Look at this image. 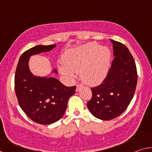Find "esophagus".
Instances as JSON below:
<instances>
[{
  "mask_svg": "<svg viewBox=\"0 0 152 152\" xmlns=\"http://www.w3.org/2000/svg\"><path fill=\"white\" fill-rule=\"evenodd\" d=\"M82 86L80 85V84H77L76 85V92H78L82 88Z\"/></svg>",
  "mask_w": 152,
  "mask_h": 152,
  "instance_id": "1",
  "label": "esophagus"
}]
</instances>
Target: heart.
<instances>
[{
    "instance_id": "obj_1",
    "label": "heart",
    "mask_w": 152,
    "mask_h": 152,
    "mask_svg": "<svg viewBox=\"0 0 152 152\" xmlns=\"http://www.w3.org/2000/svg\"><path fill=\"white\" fill-rule=\"evenodd\" d=\"M111 52L107 47L90 42L66 51L64 64L58 66L60 72L68 79L80 72L82 80L90 85H96L104 80L109 71Z\"/></svg>"
}]
</instances>
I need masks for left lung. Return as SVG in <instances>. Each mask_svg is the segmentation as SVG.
Listing matches in <instances>:
<instances>
[{
  "label": "left lung",
  "mask_w": 152,
  "mask_h": 152,
  "mask_svg": "<svg viewBox=\"0 0 152 152\" xmlns=\"http://www.w3.org/2000/svg\"><path fill=\"white\" fill-rule=\"evenodd\" d=\"M110 42L115 56L111 67L101 85L91 88L92 96L87 103L94 117L104 121L115 119L125 111L137 82L135 62L129 50L121 43Z\"/></svg>",
  "instance_id": "obj_1"
}]
</instances>
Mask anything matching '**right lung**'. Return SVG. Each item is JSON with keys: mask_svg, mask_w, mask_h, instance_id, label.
Masks as SVG:
<instances>
[{"mask_svg": "<svg viewBox=\"0 0 152 152\" xmlns=\"http://www.w3.org/2000/svg\"><path fill=\"white\" fill-rule=\"evenodd\" d=\"M56 45H36L23 53L15 76V89L20 108L31 119L42 125H50L60 120L65 113L68 101L75 94L76 86H64L51 76L56 69L45 76L33 74L29 66L31 56L48 52Z\"/></svg>", "mask_w": 152, "mask_h": 152, "instance_id": "right-lung-1", "label": "right lung"}]
</instances>
